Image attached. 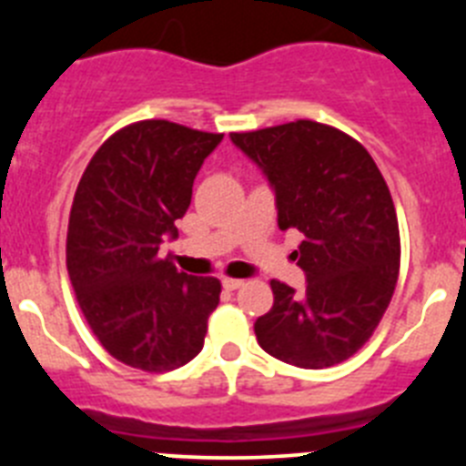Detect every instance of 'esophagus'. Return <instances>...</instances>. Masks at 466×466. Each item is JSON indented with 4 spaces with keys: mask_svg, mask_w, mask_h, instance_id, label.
<instances>
[{
    "mask_svg": "<svg viewBox=\"0 0 466 466\" xmlns=\"http://www.w3.org/2000/svg\"><path fill=\"white\" fill-rule=\"evenodd\" d=\"M221 284H224V289L236 291V289H240L245 282H242V279H236V278H224V282H221Z\"/></svg>",
    "mask_w": 466,
    "mask_h": 466,
    "instance_id": "obj_1",
    "label": "esophagus"
}]
</instances>
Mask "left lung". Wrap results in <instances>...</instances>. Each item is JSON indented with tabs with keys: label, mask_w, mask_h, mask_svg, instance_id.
Returning <instances> with one entry per match:
<instances>
[{
	"label": "left lung",
	"mask_w": 466,
	"mask_h": 466,
	"mask_svg": "<svg viewBox=\"0 0 466 466\" xmlns=\"http://www.w3.org/2000/svg\"><path fill=\"white\" fill-rule=\"evenodd\" d=\"M230 139L268 177L279 230L303 233L291 257L306 270V291L270 279L275 300L254 324L258 345L299 369L350 360L399 279L397 209L376 160L348 133L308 118Z\"/></svg>",
	"instance_id": "left-lung-1"
}]
</instances>
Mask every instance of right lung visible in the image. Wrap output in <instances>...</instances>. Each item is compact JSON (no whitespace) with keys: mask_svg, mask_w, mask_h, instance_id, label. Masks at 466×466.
<instances>
[{"mask_svg":"<svg viewBox=\"0 0 466 466\" xmlns=\"http://www.w3.org/2000/svg\"><path fill=\"white\" fill-rule=\"evenodd\" d=\"M221 139L163 118L130 123L95 151L74 193V294L102 348L139 371L166 373L191 361L219 306V279L179 273L160 245L177 236L193 179Z\"/></svg>","mask_w":466,"mask_h":466,"instance_id":"1","label":"right lung"}]
</instances>
